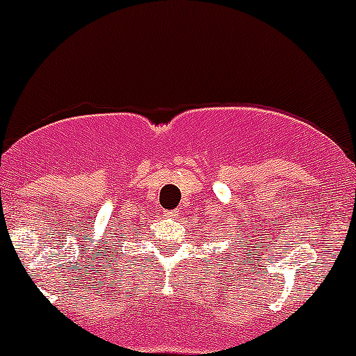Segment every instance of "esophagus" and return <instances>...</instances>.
Listing matches in <instances>:
<instances>
[{
  "label": "esophagus",
  "instance_id": "esophagus-1",
  "mask_svg": "<svg viewBox=\"0 0 356 356\" xmlns=\"http://www.w3.org/2000/svg\"><path fill=\"white\" fill-rule=\"evenodd\" d=\"M165 216L167 217H177L179 216V210L177 209H174V210H165Z\"/></svg>",
  "mask_w": 356,
  "mask_h": 356
}]
</instances>
